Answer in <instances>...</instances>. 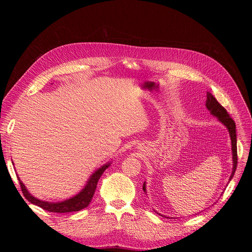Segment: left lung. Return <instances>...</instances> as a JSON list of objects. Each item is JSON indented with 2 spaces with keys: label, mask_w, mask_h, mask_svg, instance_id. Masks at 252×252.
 Wrapping results in <instances>:
<instances>
[{
  "label": "left lung",
  "mask_w": 252,
  "mask_h": 252,
  "mask_svg": "<svg viewBox=\"0 0 252 252\" xmlns=\"http://www.w3.org/2000/svg\"><path fill=\"white\" fill-rule=\"evenodd\" d=\"M206 107L210 111L211 114L215 117H218L219 120L227 127L228 131H229L230 138H231V145H232V158H233V169L230 175V179H232L233 174L236 169V165H238V149H236V133H235V123L231 119L230 114L227 112V110L220 105L217 98L213 96L211 94L207 93V101H206ZM143 190L145 191V183L143 185Z\"/></svg>",
  "instance_id": "left-lung-1"
}]
</instances>
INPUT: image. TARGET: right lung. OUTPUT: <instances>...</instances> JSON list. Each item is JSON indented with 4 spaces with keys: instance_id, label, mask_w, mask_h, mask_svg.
<instances>
[{
    "instance_id": "obj_1",
    "label": "right lung",
    "mask_w": 252,
    "mask_h": 252,
    "mask_svg": "<svg viewBox=\"0 0 252 252\" xmlns=\"http://www.w3.org/2000/svg\"><path fill=\"white\" fill-rule=\"evenodd\" d=\"M110 164H106L103 167H101L100 169H97L93 175H91L90 179L87 182V185L85 186L82 191L77 194L75 196L71 197V199H68L64 202H60V203H50V202H45V201H40L35 199L34 196H32L30 194L26 187L24 186V184L20 181V186L22 189V192L24 194V196L26 199L39 207L43 208L44 210H47L49 212H57V213H65V212H73V211H80L84 208H86L87 206L89 205V203L91 202V199L94 194L95 188L97 185V182L100 180L101 175L103 174V172L108 168V166Z\"/></svg>"
}]
</instances>
